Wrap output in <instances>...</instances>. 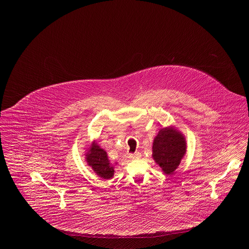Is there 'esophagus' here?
<instances>
[{
    "label": "esophagus",
    "mask_w": 249,
    "mask_h": 249,
    "mask_svg": "<svg viewBox=\"0 0 249 249\" xmlns=\"http://www.w3.org/2000/svg\"><path fill=\"white\" fill-rule=\"evenodd\" d=\"M128 157L131 159V160H134V159H138L141 157V153L138 151V152H135V153H130L128 155Z\"/></svg>",
    "instance_id": "1"
}]
</instances>
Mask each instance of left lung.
<instances>
[{"mask_svg":"<svg viewBox=\"0 0 249 249\" xmlns=\"http://www.w3.org/2000/svg\"><path fill=\"white\" fill-rule=\"evenodd\" d=\"M186 140L178 129L170 126L160 129L152 144V157L166 175H172L186 153Z\"/></svg>","mask_w":249,"mask_h":249,"instance_id":"8db88e82","label":"left lung"}]
</instances>
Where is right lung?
I'll return each mask as SVG.
<instances>
[{"label": "right lung", "mask_w": 249, "mask_h": 249, "mask_svg": "<svg viewBox=\"0 0 249 249\" xmlns=\"http://www.w3.org/2000/svg\"><path fill=\"white\" fill-rule=\"evenodd\" d=\"M86 162L93 171L103 179H110L114 176V167L107 157V151L96 142H92L85 154Z\"/></svg>", "instance_id": "add662e5"}]
</instances>
